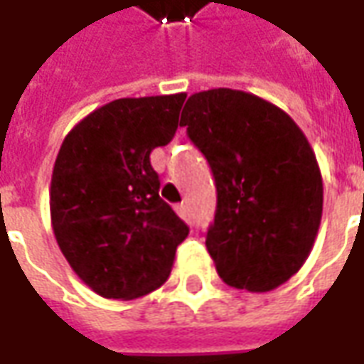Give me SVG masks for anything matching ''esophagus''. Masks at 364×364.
Segmentation results:
<instances>
[{
    "label": "esophagus",
    "mask_w": 364,
    "mask_h": 364,
    "mask_svg": "<svg viewBox=\"0 0 364 364\" xmlns=\"http://www.w3.org/2000/svg\"><path fill=\"white\" fill-rule=\"evenodd\" d=\"M176 213L180 215V218L184 219V221H190V211H188L186 203H178Z\"/></svg>",
    "instance_id": "obj_1"
}]
</instances>
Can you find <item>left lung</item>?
<instances>
[{
	"mask_svg": "<svg viewBox=\"0 0 364 364\" xmlns=\"http://www.w3.org/2000/svg\"><path fill=\"white\" fill-rule=\"evenodd\" d=\"M180 125L218 188L205 247L225 284L270 292L311 252L323 210L316 154L286 112L259 95L215 87L188 97Z\"/></svg>",
	"mask_w": 364,
	"mask_h": 364,
	"instance_id": "left-lung-1",
	"label": "left lung"
}]
</instances>
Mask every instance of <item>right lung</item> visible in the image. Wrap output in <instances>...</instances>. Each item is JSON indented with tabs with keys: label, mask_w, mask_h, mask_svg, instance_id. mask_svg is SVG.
I'll return each mask as SVG.
<instances>
[{
	"label": "right lung",
	"mask_w": 364,
	"mask_h": 364,
	"mask_svg": "<svg viewBox=\"0 0 364 364\" xmlns=\"http://www.w3.org/2000/svg\"><path fill=\"white\" fill-rule=\"evenodd\" d=\"M186 94L121 97L64 136L50 180V221L72 270L102 298L161 288L188 225L159 196L151 153L168 145Z\"/></svg>",
	"instance_id": "1"
}]
</instances>
